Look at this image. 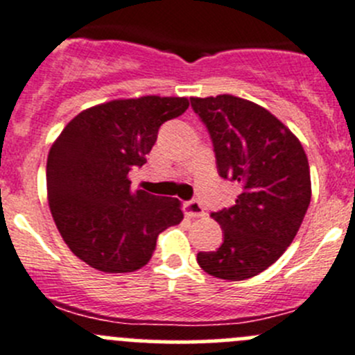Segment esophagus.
<instances>
[{"mask_svg": "<svg viewBox=\"0 0 355 355\" xmlns=\"http://www.w3.org/2000/svg\"><path fill=\"white\" fill-rule=\"evenodd\" d=\"M185 215L192 216V218H201V216H206V211L199 201H189L185 205Z\"/></svg>", "mask_w": 355, "mask_h": 355, "instance_id": "obj_1", "label": "esophagus"}]
</instances>
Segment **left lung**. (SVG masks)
<instances>
[{
    "mask_svg": "<svg viewBox=\"0 0 355 355\" xmlns=\"http://www.w3.org/2000/svg\"><path fill=\"white\" fill-rule=\"evenodd\" d=\"M215 147L222 178L241 187L236 205L211 213L223 230L215 251H199L209 276L244 281L263 272L293 243L311 205V170L300 140L267 109L234 97H192Z\"/></svg>",
    "mask_w": 355,
    "mask_h": 355,
    "instance_id": "obj_1",
    "label": "left lung"
}]
</instances>
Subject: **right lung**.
I'll list each match as a JSON object with an SVG mask.
<instances>
[{
	"label": "right lung",
	"mask_w": 355,
	"mask_h": 355,
	"mask_svg": "<svg viewBox=\"0 0 355 355\" xmlns=\"http://www.w3.org/2000/svg\"><path fill=\"white\" fill-rule=\"evenodd\" d=\"M189 107L185 97L118 98L65 125L46 161L48 205L69 250L94 269L133 272L150 260L164 229L184 218L175 198L132 189L157 130Z\"/></svg>",
	"instance_id": "obj_1"
}]
</instances>
